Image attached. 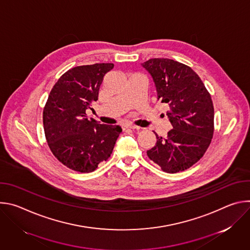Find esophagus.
Wrapping results in <instances>:
<instances>
[{"mask_svg":"<svg viewBox=\"0 0 250 250\" xmlns=\"http://www.w3.org/2000/svg\"><path fill=\"white\" fill-rule=\"evenodd\" d=\"M122 128H123L124 130H126V129H140L139 126L134 125H122Z\"/></svg>","mask_w":250,"mask_h":250,"instance_id":"esophagus-1","label":"esophagus"}]
</instances>
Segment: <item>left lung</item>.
Here are the masks:
<instances>
[{
  "instance_id": "left-lung-1",
  "label": "left lung",
  "mask_w": 250,
  "mask_h": 250,
  "mask_svg": "<svg viewBox=\"0 0 250 250\" xmlns=\"http://www.w3.org/2000/svg\"><path fill=\"white\" fill-rule=\"evenodd\" d=\"M151 75L158 100L169 104L173 126L166 137L156 135L147 156L164 172L184 171L205 154L213 135L211 97L195 71L168 58H152L142 63Z\"/></svg>"
}]
</instances>
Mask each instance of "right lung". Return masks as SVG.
Instances as JSON below:
<instances>
[{
    "instance_id": "1",
    "label": "right lung",
    "mask_w": 250,
    "mask_h": 250,
    "mask_svg": "<svg viewBox=\"0 0 250 250\" xmlns=\"http://www.w3.org/2000/svg\"><path fill=\"white\" fill-rule=\"evenodd\" d=\"M113 63H96L69 69L55 83L43 109V127L52 154L66 167L90 173L108 160L122 132L87 119L86 111L98 100L104 76Z\"/></svg>"
}]
</instances>
